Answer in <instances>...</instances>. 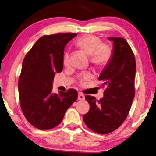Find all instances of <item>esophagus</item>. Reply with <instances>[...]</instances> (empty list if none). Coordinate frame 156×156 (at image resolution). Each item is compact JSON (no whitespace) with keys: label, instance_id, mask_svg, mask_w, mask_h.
Instances as JSON below:
<instances>
[{"label":"esophagus","instance_id":"esophagus-1","mask_svg":"<svg viewBox=\"0 0 156 156\" xmlns=\"http://www.w3.org/2000/svg\"><path fill=\"white\" fill-rule=\"evenodd\" d=\"M78 99L79 100H84L85 99V97L83 95L82 93H79L78 94Z\"/></svg>","mask_w":156,"mask_h":156}]
</instances>
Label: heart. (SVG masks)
I'll use <instances>...</instances> for the list:
<instances>
[{
  "label": "heart",
  "mask_w": 156,
  "mask_h": 156,
  "mask_svg": "<svg viewBox=\"0 0 156 156\" xmlns=\"http://www.w3.org/2000/svg\"><path fill=\"white\" fill-rule=\"evenodd\" d=\"M75 45L80 49L90 56V61L93 65L103 67L108 64L113 56V48L108 43L101 42L98 37L92 34H86L76 40ZM63 63L65 66L70 64V54L68 52L63 56ZM80 83L90 80L91 75L88 73L80 74L78 76Z\"/></svg>",
  "instance_id": "obj_1"
}]
</instances>
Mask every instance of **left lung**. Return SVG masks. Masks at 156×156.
I'll return each mask as SVG.
<instances>
[{
    "instance_id": "1",
    "label": "left lung",
    "mask_w": 156,
    "mask_h": 156,
    "mask_svg": "<svg viewBox=\"0 0 156 156\" xmlns=\"http://www.w3.org/2000/svg\"><path fill=\"white\" fill-rule=\"evenodd\" d=\"M113 42V56L102 70L99 80L106 86L104 98L86 95L90 110L83 116L86 126L99 134L118 129L126 119L135 97L136 58L126 39L109 37Z\"/></svg>"
}]
</instances>
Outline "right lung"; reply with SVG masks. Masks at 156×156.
<instances>
[{"mask_svg":"<svg viewBox=\"0 0 156 156\" xmlns=\"http://www.w3.org/2000/svg\"><path fill=\"white\" fill-rule=\"evenodd\" d=\"M76 33H57L39 38L23 61L18 87L20 108L33 126L48 130L58 126L78 97L75 89L52 93L55 73L63 70L64 47Z\"/></svg>","mask_w":156,"mask_h":156,"instance_id":"obj_1","label":"right lung"}]
</instances>
